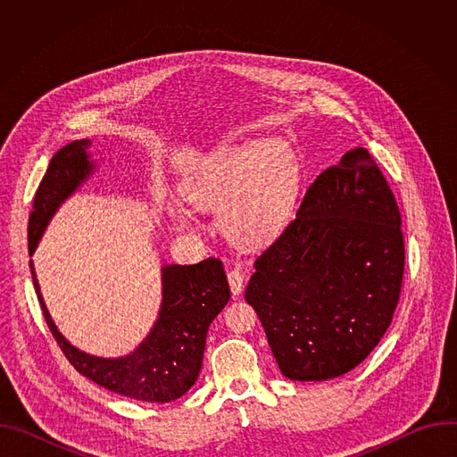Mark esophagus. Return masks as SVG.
<instances>
[{
    "label": "esophagus",
    "instance_id": "34e87169",
    "mask_svg": "<svg viewBox=\"0 0 457 457\" xmlns=\"http://www.w3.org/2000/svg\"><path fill=\"white\" fill-rule=\"evenodd\" d=\"M244 277H245V273L240 268H233V270L228 271V282H229L233 296L240 295L242 286H244Z\"/></svg>",
    "mask_w": 457,
    "mask_h": 457
}]
</instances>
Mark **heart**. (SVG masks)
Here are the masks:
<instances>
[{
	"mask_svg": "<svg viewBox=\"0 0 457 457\" xmlns=\"http://www.w3.org/2000/svg\"><path fill=\"white\" fill-rule=\"evenodd\" d=\"M302 170L293 148L282 141H245L204 159L184 182L193 206L219 210V228L238 245L260 247L275 240L289 224L296 204ZM184 231L191 217L175 210Z\"/></svg>",
	"mask_w": 457,
	"mask_h": 457,
	"instance_id": "1",
	"label": "heart"
}]
</instances>
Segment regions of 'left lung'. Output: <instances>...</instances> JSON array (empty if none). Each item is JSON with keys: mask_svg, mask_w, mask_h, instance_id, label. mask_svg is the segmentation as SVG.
Here are the masks:
<instances>
[{"mask_svg": "<svg viewBox=\"0 0 457 457\" xmlns=\"http://www.w3.org/2000/svg\"><path fill=\"white\" fill-rule=\"evenodd\" d=\"M405 271L395 193L365 148L321 171L282 235L254 260L245 302L289 379L360 365L396 311Z\"/></svg>", "mask_w": 457, "mask_h": 457, "instance_id": "left-lung-1", "label": "left lung"}]
</instances>
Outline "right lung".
I'll return each mask as SVG.
<instances>
[{"label":"right lung","instance_id":"add662e5","mask_svg":"<svg viewBox=\"0 0 457 457\" xmlns=\"http://www.w3.org/2000/svg\"><path fill=\"white\" fill-rule=\"evenodd\" d=\"M90 145L88 139L74 141L52 157L29 217L30 254L61 203L92 173L94 164L87 154ZM30 271L48 329L74 369L115 395L150 403L173 402L197 381L208 328L229 300L228 278L219 258L212 256L191 266H164L162 303L150 335L132 354L97 358L76 349L57 331L39 293L32 260Z\"/></svg>","mask_w":457,"mask_h":457}]
</instances>
